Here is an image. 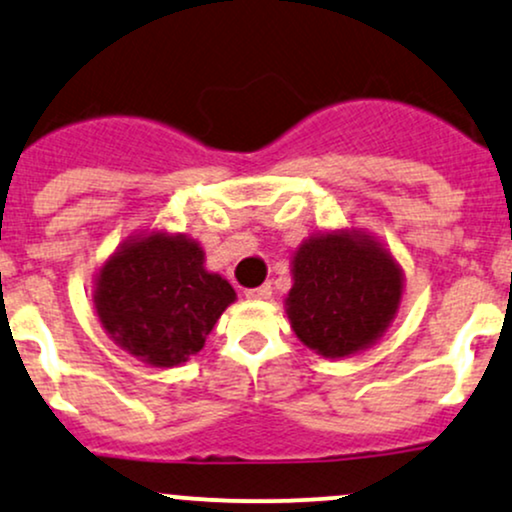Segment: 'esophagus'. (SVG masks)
<instances>
[{
	"mask_svg": "<svg viewBox=\"0 0 512 512\" xmlns=\"http://www.w3.org/2000/svg\"><path fill=\"white\" fill-rule=\"evenodd\" d=\"M245 296H248L250 301H269V298H272V286L264 284L260 289H250L245 291Z\"/></svg>",
	"mask_w": 512,
	"mask_h": 512,
	"instance_id": "obj_1",
	"label": "esophagus"
}]
</instances>
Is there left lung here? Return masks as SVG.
<instances>
[{
  "label": "left lung",
  "instance_id": "8db88e82",
  "mask_svg": "<svg viewBox=\"0 0 512 512\" xmlns=\"http://www.w3.org/2000/svg\"><path fill=\"white\" fill-rule=\"evenodd\" d=\"M286 315L296 337L325 358L366 351L390 330L402 305V264L363 228H330L291 255Z\"/></svg>",
  "mask_w": 512,
  "mask_h": 512
}]
</instances>
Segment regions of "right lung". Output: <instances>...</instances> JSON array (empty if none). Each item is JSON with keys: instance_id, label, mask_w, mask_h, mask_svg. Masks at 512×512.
I'll list each match as a JSON object with an SVG mask.
<instances>
[{"instance_id": "1", "label": "right lung", "mask_w": 512, "mask_h": 512, "mask_svg": "<svg viewBox=\"0 0 512 512\" xmlns=\"http://www.w3.org/2000/svg\"><path fill=\"white\" fill-rule=\"evenodd\" d=\"M185 233L151 228L127 236L93 276V308L113 342L146 366H182L202 351L236 291L204 267Z\"/></svg>"}]
</instances>
